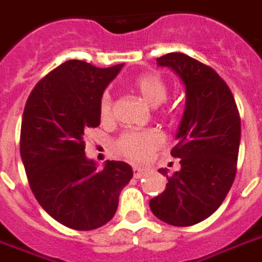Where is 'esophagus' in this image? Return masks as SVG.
I'll return each instance as SVG.
<instances>
[{
    "instance_id": "obj_1",
    "label": "esophagus",
    "mask_w": 262,
    "mask_h": 262,
    "mask_svg": "<svg viewBox=\"0 0 262 262\" xmlns=\"http://www.w3.org/2000/svg\"><path fill=\"white\" fill-rule=\"evenodd\" d=\"M145 168H141V167H133V174L135 178H141V177L145 174Z\"/></svg>"
}]
</instances>
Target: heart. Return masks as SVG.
Returning <instances> with one entry per match:
<instances>
[{"label": "heart", "instance_id": "heart-1", "mask_svg": "<svg viewBox=\"0 0 262 262\" xmlns=\"http://www.w3.org/2000/svg\"><path fill=\"white\" fill-rule=\"evenodd\" d=\"M135 90L141 94L143 101L152 107H157L167 99L168 86L157 73H143L134 80ZM112 96L109 92H103L99 102V112L102 120H109L112 117ZM170 110H163V115H168ZM163 139L157 131H125L117 141V149L120 155L125 159L139 163L145 161L150 153L160 146Z\"/></svg>", "mask_w": 262, "mask_h": 262}]
</instances>
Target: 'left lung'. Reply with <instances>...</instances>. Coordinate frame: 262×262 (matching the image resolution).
Wrapping results in <instances>:
<instances>
[{"label": "left lung", "mask_w": 262, "mask_h": 262, "mask_svg": "<svg viewBox=\"0 0 262 262\" xmlns=\"http://www.w3.org/2000/svg\"><path fill=\"white\" fill-rule=\"evenodd\" d=\"M185 84V112L171 156L181 170L167 177L166 189L149 202L159 220L190 227L208 218L227 198L236 176L241 116L228 84L213 68L181 52L157 58Z\"/></svg>", "instance_id": "obj_1"}]
</instances>
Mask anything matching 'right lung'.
<instances>
[{
    "mask_svg": "<svg viewBox=\"0 0 262 262\" xmlns=\"http://www.w3.org/2000/svg\"><path fill=\"white\" fill-rule=\"evenodd\" d=\"M123 64L101 69L68 60L37 82L27 98L20 156L31 192L64 227L91 231L115 215L120 192L133 178L124 161L102 170L85 157V133L101 124V96Z\"/></svg>",
    "mask_w": 262,
    "mask_h": 262,
    "instance_id": "right-lung-1",
    "label": "right lung"
}]
</instances>
